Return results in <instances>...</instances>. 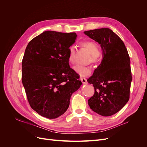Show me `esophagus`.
Listing matches in <instances>:
<instances>
[{
  "label": "esophagus",
  "mask_w": 147,
  "mask_h": 147,
  "mask_svg": "<svg viewBox=\"0 0 147 147\" xmlns=\"http://www.w3.org/2000/svg\"><path fill=\"white\" fill-rule=\"evenodd\" d=\"M80 80H81V81H82V82L83 83V84H86L88 83V82H87L86 78H81Z\"/></svg>",
  "instance_id": "1"
}]
</instances>
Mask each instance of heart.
<instances>
[{
  "label": "heart",
  "mask_w": 147,
  "mask_h": 147,
  "mask_svg": "<svg viewBox=\"0 0 147 147\" xmlns=\"http://www.w3.org/2000/svg\"><path fill=\"white\" fill-rule=\"evenodd\" d=\"M81 45L86 48L92 55L91 61L95 63L97 61V57L100 55V49L97 44L92 41H84L81 43ZM68 61L70 64H74L75 62V48L74 46H70L69 48ZM74 70L80 77H86L91 74V70L87 66L77 65L74 67Z\"/></svg>",
  "instance_id": "b5f03b06"
}]
</instances>
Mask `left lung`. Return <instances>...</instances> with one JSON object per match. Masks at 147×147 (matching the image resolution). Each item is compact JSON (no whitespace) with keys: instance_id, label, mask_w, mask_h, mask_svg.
<instances>
[{"instance_id":"obj_1","label":"left lung","mask_w":147,"mask_h":147,"mask_svg":"<svg viewBox=\"0 0 147 147\" xmlns=\"http://www.w3.org/2000/svg\"><path fill=\"white\" fill-rule=\"evenodd\" d=\"M84 33L100 44L102 55L100 64L88 80L94 88L88 105L94 112L109 117L119 112L129 99L132 82L129 56L122 40L109 28Z\"/></svg>"}]
</instances>
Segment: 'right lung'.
<instances>
[{"mask_svg":"<svg viewBox=\"0 0 147 147\" xmlns=\"http://www.w3.org/2000/svg\"><path fill=\"white\" fill-rule=\"evenodd\" d=\"M75 32L47 30L29 42L22 61V82L29 103L41 116L55 119L69 108L82 83L70 67L69 48Z\"/></svg>","mask_w":147,"mask_h":147,"instance_id":"add662e5","label":"right lung"}]
</instances>
